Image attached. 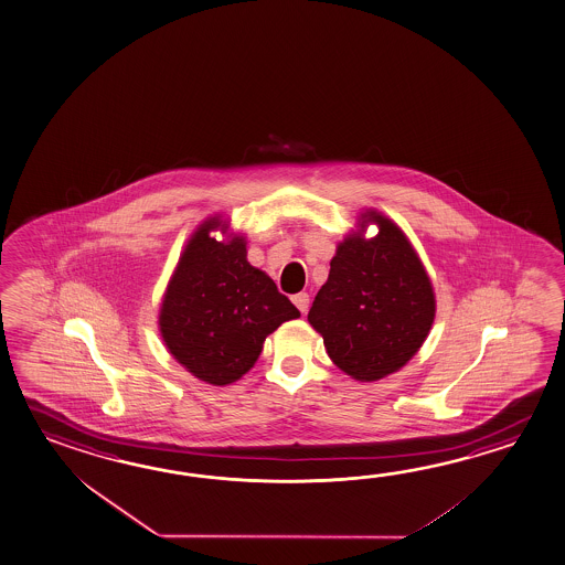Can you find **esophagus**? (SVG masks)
<instances>
[{"mask_svg":"<svg viewBox=\"0 0 565 565\" xmlns=\"http://www.w3.org/2000/svg\"><path fill=\"white\" fill-rule=\"evenodd\" d=\"M291 301L296 303V308L301 311V313H306L308 311V306H310V296L306 294V291H300V294H296Z\"/></svg>","mask_w":565,"mask_h":565,"instance_id":"1","label":"esophagus"}]
</instances>
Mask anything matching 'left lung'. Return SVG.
<instances>
[{
    "mask_svg": "<svg viewBox=\"0 0 565 565\" xmlns=\"http://www.w3.org/2000/svg\"><path fill=\"white\" fill-rule=\"evenodd\" d=\"M370 222L380 227L374 238L363 235ZM435 311V289L413 243L394 221L366 209L358 230L338 243L308 322L338 369L374 382L415 356Z\"/></svg>",
    "mask_w": 565,
    "mask_h": 565,
    "instance_id": "left-lung-1",
    "label": "left lung"
}]
</instances>
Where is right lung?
I'll return each mask as SVG.
<instances>
[{
  "instance_id": "1",
  "label": "right lung",
  "mask_w": 565,
  "mask_h": 565,
  "mask_svg": "<svg viewBox=\"0 0 565 565\" xmlns=\"http://www.w3.org/2000/svg\"><path fill=\"white\" fill-rule=\"evenodd\" d=\"M221 215L184 245L162 296L159 332L171 356L199 381L227 386L254 369L267 335L300 311L274 279L247 262V239Z\"/></svg>"
}]
</instances>
